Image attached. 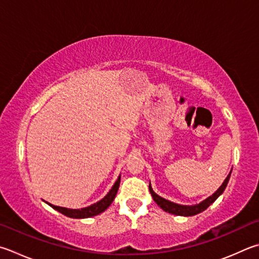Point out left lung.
I'll list each match as a JSON object with an SVG mask.
<instances>
[{"mask_svg": "<svg viewBox=\"0 0 259 259\" xmlns=\"http://www.w3.org/2000/svg\"><path fill=\"white\" fill-rule=\"evenodd\" d=\"M231 172H232V170L230 171V173L228 175V177L225 178V180L223 181L222 185H221V187L214 192L213 195L207 197L205 200L200 201L199 204H196V205H180V204L173 203V201H171V200L163 198V197L158 196L156 192L153 190L152 186H150V182H149V192H150V195H152L153 199L155 200V203H156L163 210L167 211V213L179 215V216H194V215L201 213V211H204L206 208L209 207V206L213 204L221 195L223 194V191L225 190V188H227V186H228V182L230 180Z\"/></svg>", "mask_w": 259, "mask_h": 259, "instance_id": "left-lung-1", "label": "left lung"}]
</instances>
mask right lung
I'll list each match as a JSON object with an SVG mask.
<instances>
[{"mask_svg": "<svg viewBox=\"0 0 259 259\" xmlns=\"http://www.w3.org/2000/svg\"><path fill=\"white\" fill-rule=\"evenodd\" d=\"M120 180H121V176L117 177V180L115 181L113 187L111 188V190L107 192V195L104 197V198H102L100 201H97V203H95V204L88 206V207L73 209V208L60 207V206L52 205V204L48 203V201H45V203L48 204V205H50L52 208H54L55 210L60 211L61 214L68 216V218H72V219L93 218V216H96L98 214L103 213V211H104L112 204V201H113L114 198H115L117 190H119Z\"/></svg>", "mask_w": 259, "mask_h": 259, "instance_id": "obj_1", "label": "right lung"}]
</instances>
